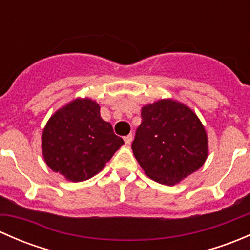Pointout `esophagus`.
Wrapping results in <instances>:
<instances>
[{
	"label": "esophagus",
	"instance_id": "34e87169",
	"mask_svg": "<svg viewBox=\"0 0 250 250\" xmlns=\"http://www.w3.org/2000/svg\"><path fill=\"white\" fill-rule=\"evenodd\" d=\"M132 140H133L132 134H129V135H127V137H125V143L127 144V145H129V144L132 143Z\"/></svg>",
	"mask_w": 250,
	"mask_h": 250
}]
</instances>
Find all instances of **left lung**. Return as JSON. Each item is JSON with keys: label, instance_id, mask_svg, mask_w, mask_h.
I'll return each instance as SVG.
<instances>
[{"label": "left lung", "instance_id": "1", "mask_svg": "<svg viewBox=\"0 0 250 250\" xmlns=\"http://www.w3.org/2000/svg\"><path fill=\"white\" fill-rule=\"evenodd\" d=\"M132 150L148 178L173 186L200 169L208 157V137L195 112L174 99L141 109Z\"/></svg>", "mask_w": 250, "mask_h": 250}]
</instances>
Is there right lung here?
<instances>
[{
  "label": "right lung",
  "instance_id": "add662e5",
  "mask_svg": "<svg viewBox=\"0 0 250 250\" xmlns=\"http://www.w3.org/2000/svg\"><path fill=\"white\" fill-rule=\"evenodd\" d=\"M41 139L46 165L74 183L88 180L103 170L125 144L102 118L99 104L89 98H76L55 111Z\"/></svg>",
  "mask_w": 250,
  "mask_h": 250
}]
</instances>
